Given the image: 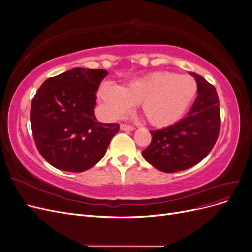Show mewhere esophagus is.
<instances>
[{
	"instance_id": "34e87169",
	"label": "esophagus",
	"mask_w": 252,
	"mask_h": 252,
	"mask_svg": "<svg viewBox=\"0 0 252 252\" xmlns=\"http://www.w3.org/2000/svg\"><path fill=\"white\" fill-rule=\"evenodd\" d=\"M120 129L123 131H132V130H134V127H132L130 125H126V124H121Z\"/></svg>"
}]
</instances>
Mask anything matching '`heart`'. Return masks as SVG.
Returning a JSON list of instances; mask_svg holds the SVG:
<instances>
[{
  "instance_id": "heart-1",
  "label": "heart",
  "mask_w": 252,
  "mask_h": 252,
  "mask_svg": "<svg viewBox=\"0 0 252 252\" xmlns=\"http://www.w3.org/2000/svg\"><path fill=\"white\" fill-rule=\"evenodd\" d=\"M197 84L190 75L162 71L135 79L118 87L104 83L98 98L107 116L118 119L140 104L149 124L155 127L170 126L182 119L193 102Z\"/></svg>"
}]
</instances>
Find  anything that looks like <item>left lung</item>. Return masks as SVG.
<instances>
[{
  "label": "left lung",
  "mask_w": 252,
  "mask_h": 252,
  "mask_svg": "<svg viewBox=\"0 0 252 252\" xmlns=\"http://www.w3.org/2000/svg\"><path fill=\"white\" fill-rule=\"evenodd\" d=\"M190 74L197 84L192 107L175 124L151 130V143L142 151L144 158L159 171L178 172L196 165L218 140L220 116L217 90L200 74Z\"/></svg>",
  "instance_id": "left-lung-1"
}]
</instances>
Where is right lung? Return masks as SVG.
Here are the masks:
<instances>
[{"mask_svg":"<svg viewBox=\"0 0 252 252\" xmlns=\"http://www.w3.org/2000/svg\"><path fill=\"white\" fill-rule=\"evenodd\" d=\"M104 69L73 68L45 81L30 109L33 139L42 157L64 171L82 172L98 163L120 126L94 114Z\"/></svg>","mask_w":252,"mask_h":252,"instance_id":"add662e5","label":"right lung"}]
</instances>
